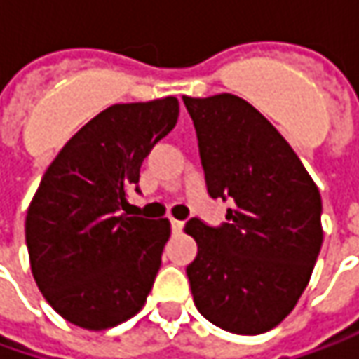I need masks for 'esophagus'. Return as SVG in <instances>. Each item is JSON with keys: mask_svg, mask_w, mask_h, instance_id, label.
<instances>
[{"mask_svg": "<svg viewBox=\"0 0 359 359\" xmlns=\"http://www.w3.org/2000/svg\"><path fill=\"white\" fill-rule=\"evenodd\" d=\"M170 224H172L173 233H182V229H184V222H180V219H172Z\"/></svg>", "mask_w": 359, "mask_h": 359, "instance_id": "34e87169", "label": "esophagus"}]
</instances>
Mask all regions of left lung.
Masks as SVG:
<instances>
[{
	"label": "left lung",
	"mask_w": 359,
	"mask_h": 359,
	"mask_svg": "<svg viewBox=\"0 0 359 359\" xmlns=\"http://www.w3.org/2000/svg\"><path fill=\"white\" fill-rule=\"evenodd\" d=\"M212 198H231L228 224L189 219L198 243L187 266L191 296L212 324L255 336L282 324L320 254L322 198L292 145L238 95H184Z\"/></svg>",
	"instance_id": "8db88e82"
}]
</instances>
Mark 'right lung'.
I'll list each match as a JSON object with an SVG mask.
<instances>
[{"label":"right lung","mask_w":359,"mask_h":359,"mask_svg":"<svg viewBox=\"0 0 359 359\" xmlns=\"http://www.w3.org/2000/svg\"><path fill=\"white\" fill-rule=\"evenodd\" d=\"M177 100L109 105L49 163L25 217L39 292L65 322L104 332L144 308L170 219L121 214L140 168L173 130Z\"/></svg>","instance_id":"right-lung-1"}]
</instances>
